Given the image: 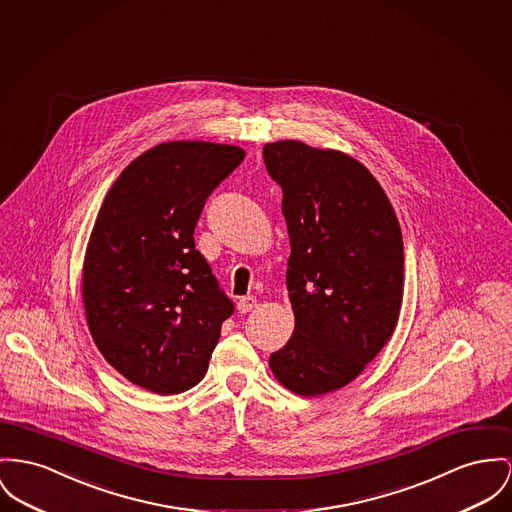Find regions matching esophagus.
I'll return each instance as SVG.
<instances>
[{
	"instance_id": "1",
	"label": "esophagus",
	"mask_w": 512,
	"mask_h": 512,
	"mask_svg": "<svg viewBox=\"0 0 512 512\" xmlns=\"http://www.w3.org/2000/svg\"><path fill=\"white\" fill-rule=\"evenodd\" d=\"M237 307H239L240 314H246V312H250L252 308L256 307V299L250 297V295H248V297H242Z\"/></svg>"
}]
</instances>
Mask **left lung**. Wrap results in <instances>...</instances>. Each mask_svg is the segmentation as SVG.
<instances>
[{
	"label": "left lung",
	"instance_id": "left-lung-1",
	"mask_svg": "<svg viewBox=\"0 0 512 512\" xmlns=\"http://www.w3.org/2000/svg\"><path fill=\"white\" fill-rule=\"evenodd\" d=\"M283 190L291 256L289 341L270 355L299 396L340 390L390 340L404 295V242L394 207L365 165L336 149L283 139L264 145Z\"/></svg>",
	"mask_w": 512,
	"mask_h": 512
}]
</instances>
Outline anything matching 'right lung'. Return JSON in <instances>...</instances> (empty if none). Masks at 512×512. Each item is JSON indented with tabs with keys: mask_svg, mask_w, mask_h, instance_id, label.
Returning <instances> with one entry per match:
<instances>
[{
	"mask_svg": "<svg viewBox=\"0 0 512 512\" xmlns=\"http://www.w3.org/2000/svg\"><path fill=\"white\" fill-rule=\"evenodd\" d=\"M242 159L237 145L159 143L122 171L97 215L83 262L89 332L104 359L149 392L196 386L235 310L194 229Z\"/></svg>",
	"mask_w": 512,
	"mask_h": 512,
	"instance_id": "add662e5",
	"label": "right lung"
}]
</instances>
